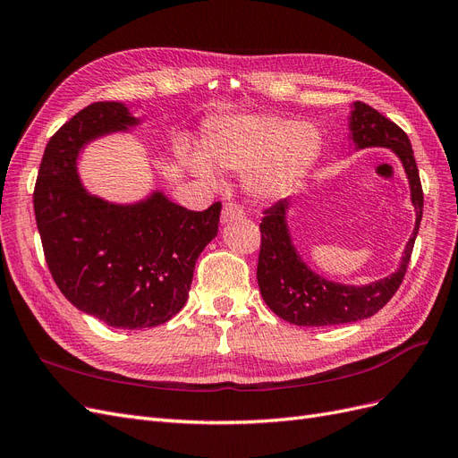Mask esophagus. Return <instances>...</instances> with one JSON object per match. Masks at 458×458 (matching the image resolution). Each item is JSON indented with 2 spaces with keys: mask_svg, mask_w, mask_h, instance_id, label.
<instances>
[{
  "mask_svg": "<svg viewBox=\"0 0 458 458\" xmlns=\"http://www.w3.org/2000/svg\"><path fill=\"white\" fill-rule=\"evenodd\" d=\"M244 208L237 202H227L224 206V210H221V221H224V224H231L234 219H244Z\"/></svg>",
  "mask_w": 458,
  "mask_h": 458,
  "instance_id": "esophagus-1",
  "label": "esophagus"
}]
</instances>
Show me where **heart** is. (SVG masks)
Returning <instances> with one entry per match:
<instances>
[{
    "mask_svg": "<svg viewBox=\"0 0 458 458\" xmlns=\"http://www.w3.org/2000/svg\"><path fill=\"white\" fill-rule=\"evenodd\" d=\"M318 133L311 123H296L275 114L225 116L206 123L202 155L225 172L248 174V187L259 197L293 191L318 152ZM192 170L212 179V170L191 160Z\"/></svg>",
    "mask_w": 458,
    "mask_h": 458,
    "instance_id": "b5f03b06",
    "label": "heart"
}]
</instances>
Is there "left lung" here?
<instances>
[{
    "label": "left lung",
    "mask_w": 458,
    "mask_h": 458,
    "mask_svg": "<svg viewBox=\"0 0 458 458\" xmlns=\"http://www.w3.org/2000/svg\"><path fill=\"white\" fill-rule=\"evenodd\" d=\"M350 130L357 148L387 147L403 162L411 185V200L417 210V225H414L412 237L405 246V254L395 273L372 284L345 286L323 279L301 261L286 227L288 200H279L269 206L263 212L259 224L261 244L258 258V286L269 310L298 327L353 323L380 311L403 283L414 239L419 234L424 192L407 133L397 123L382 116L378 110L361 101L353 103Z\"/></svg>",
    "instance_id": "obj_1"
}]
</instances>
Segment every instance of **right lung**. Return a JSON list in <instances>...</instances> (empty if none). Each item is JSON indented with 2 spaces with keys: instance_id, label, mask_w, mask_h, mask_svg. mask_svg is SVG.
Listing matches in <instances>:
<instances>
[{
  "instance_id": "obj_1",
  "label": "right lung",
  "mask_w": 458,
  "mask_h": 458,
  "mask_svg": "<svg viewBox=\"0 0 458 458\" xmlns=\"http://www.w3.org/2000/svg\"><path fill=\"white\" fill-rule=\"evenodd\" d=\"M135 123L122 103L81 108L49 140L34 187L53 281L80 311L128 330L164 325L185 306L195 263L217 234L221 212V202L192 212L162 192L118 206L81 187L80 148Z\"/></svg>"
}]
</instances>
